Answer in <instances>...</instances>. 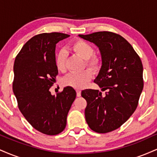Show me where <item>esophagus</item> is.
Listing matches in <instances>:
<instances>
[{
    "label": "esophagus",
    "mask_w": 157,
    "mask_h": 157,
    "mask_svg": "<svg viewBox=\"0 0 157 157\" xmlns=\"http://www.w3.org/2000/svg\"><path fill=\"white\" fill-rule=\"evenodd\" d=\"M77 97L81 96V91H80V90H77Z\"/></svg>",
    "instance_id": "obj_1"
}]
</instances>
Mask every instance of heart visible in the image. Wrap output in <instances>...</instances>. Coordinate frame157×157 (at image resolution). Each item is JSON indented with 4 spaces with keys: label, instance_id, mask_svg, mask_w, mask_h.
<instances>
[{
    "label": "heart",
    "instance_id": "obj_1",
    "mask_svg": "<svg viewBox=\"0 0 157 157\" xmlns=\"http://www.w3.org/2000/svg\"><path fill=\"white\" fill-rule=\"evenodd\" d=\"M71 48L77 55L85 60V65L94 72H97L101 67V59L97 55H94V48L89 44L82 40H77L71 46ZM66 55L63 51H60L55 60L56 67L60 71L66 70ZM92 74L86 69L80 73H71L63 79V84L76 89H81L91 80Z\"/></svg>",
    "mask_w": 157,
    "mask_h": 157
}]
</instances>
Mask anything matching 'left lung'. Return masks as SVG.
<instances>
[{"label":"left lung","mask_w":157,"mask_h":157,"mask_svg":"<svg viewBox=\"0 0 157 157\" xmlns=\"http://www.w3.org/2000/svg\"><path fill=\"white\" fill-rule=\"evenodd\" d=\"M100 50L102 66L94 82L98 90L86 89L81 95L87 106L85 117L95 132L104 134L120 128L138 105L143 89V66L132 46L122 36L111 32L79 35Z\"/></svg>","instance_id":"1"}]
</instances>
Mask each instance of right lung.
I'll return each instance as SVG.
<instances>
[{"instance_id":"add662e5","label":"right lung","mask_w":157,"mask_h":157,"mask_svg":"<svg viewBox=\"0 0 157 157\" xmlns=\"http://www.w3.org/2000/svg\"><path fill=\"white\" fill-rule=\"evenodd\" d=\"M69 36L60 32L34 36L24 44L14 63L12 88L20 111L34 128L46 135L64 130L76 98V91L70 86L56 96L49 91L58 74L56 44Z\"/></svg>"}]
</instances>
